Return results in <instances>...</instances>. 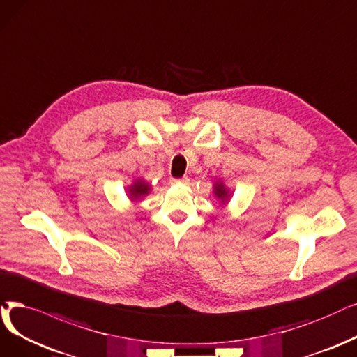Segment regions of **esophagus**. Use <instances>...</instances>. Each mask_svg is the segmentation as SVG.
<instances>
[{"instance_id":"34e87169","label":"esophagus","mask_w":357,"mask_h":357,"mask_svg":"<svg viewBox=\"0 0 357 357\" xmlns=\"http://www.w3.org/2000/svg\"><path fill=\"white\" fill-rule=\"evenodd\" d=\"M171 183L173 184H188L189 178L188 177H183V178H171Z\"/></svg>"}]
</instances>
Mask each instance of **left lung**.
Returning <instances> with one entry per match:
<instances>
[{
    "instance_id": "left-lung-1",
    "label": "left lung",
    "mask_w": 357,
    "mask_h": 357,
    "mask_svg": "<svg viewBox=\"0 0 357 357\" xmlns=\"http://www.w3.org/2000/svg\"><path fill=\"white\" fill-rule=\"evenodd\" d=\"M213 193H215V196L220 199L222 205L227 204L228 199H230V193H228L227 188L224 186V183L220 180L215 183V186H213Z\"/></svg>"
}]
</instances>
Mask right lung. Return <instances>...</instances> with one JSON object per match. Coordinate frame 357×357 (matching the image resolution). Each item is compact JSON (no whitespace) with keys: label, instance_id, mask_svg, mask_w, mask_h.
<instances>
[{"label":"right lung","instance_id":"1","mask_svg":"<svg viewBox=\"0 0 357 357\" xmlns=\"http://www.w3.org/2000/svg\"><path fill=\"white\" fill-rule=\"evenodd\" d=\"M149 190H151V186L146 181L140 180V178L135 180L132 186L129 188V197L132 199V201H139L140 197L146 196L149 193Z\"/></svg>","mask_w":357,"mask_h":357}]
</instances>
